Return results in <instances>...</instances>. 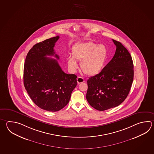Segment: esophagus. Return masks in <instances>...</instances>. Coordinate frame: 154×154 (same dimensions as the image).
Segmentation results:
<instances>
[{
	"mask_svg": "<svg viewBox=\"0 0 154 154\" xmlns=\"http://www.w3.org/2000/svg\"><path fill=\"white\" fill-rule=\"evenodd\" d=\"M77 83L78 84H80L82 82H85V79H83L81 77H79L77 79Z\"/></svg>",
	"mask_w": 154,
	"mask_h": 154,
	"instance_id": "esophagus-1",
	"label": "esophagus"
}]
</instances>
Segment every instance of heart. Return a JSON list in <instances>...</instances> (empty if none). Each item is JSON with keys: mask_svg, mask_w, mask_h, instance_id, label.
Instances as JSON below:
<instances>
[{"mask_svg": "<svg viewBox=\"0 0 154 154\" xmlns=\"http://www.w3.org/2000/svg\"><path fill=\"white\" fill-rule=\"evenodd\" d=\"M106 48L103 44L97 45L93 42L79 43L72 48V57L67 59V63L72 71L78 68L75 61L80 62V67L85 74L97 75L103 69L106 60Z\"/></svg>", "mask_w": 154, "mask_h": 154, "instance_id": "heart-1", "label": "heart"}]
</instances>
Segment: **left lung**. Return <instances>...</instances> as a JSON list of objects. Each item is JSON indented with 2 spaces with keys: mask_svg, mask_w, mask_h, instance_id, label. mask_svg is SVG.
I'll return each instance as SVG.
<instances>
[{
  "mask_svg": "<svg viewBox=\"0 0 154 154\" xmlns=\"http://www.w3.org/2000/svg\"><path fill=\"white\" fill-rule=\"evenodd\" d=\"M113 58L99 73L87 81L86 98L91 106L99 111L117 106L126 99L134 77L133 63L128 51L119 42Z\"/></svg>",
  "mask_w": 154,
  "mask_h": 154,
  "instance_id": "obj_1",
  "label": "left lung"
}]
</instances>
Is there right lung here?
Returning <instances> with one entry per match:
<instances>
[{"mask_svg":"<svg viewBox=\"0 0 154 154\" xmlns=\"http://www.w3.org/2000/svg\"><path fill=\"white\" fill-rule=\"evenodd\" d=\"M59 36L35 44L28 51L23 69V83L29 97L42 109L55 112L69 102L77 85V75L63 71L54 49Z\"/></svg>","mask_w":154,"mask_h":154,"instance_id":"right-lung-1","label":"right lung"}]
</instances>
